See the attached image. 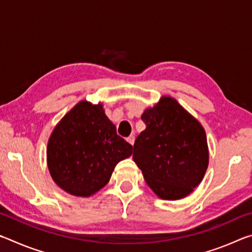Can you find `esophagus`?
Wrapping results in <instances>:
<instances>
[{
    "instance_id": "obj_1",
    "label": "esophagus",
    "mask_w": 252,
    "mask_h": 252,
    "mask_svg": "<svg viewBox=\"0 0 252 252\" xmlns=\"http://www.w3.org/2000/svg\"><path fill=\"white\" fill-rule=\"evenodd\" d=\"M126 141L129 142L130 144H132V146H133V143H134V136H133V135L127 136V138H126Z\"/></svg>"
}]
</instances>
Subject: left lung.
Segmentation results:
<instances>
[{
	"instance_id": "1",
	"label": "left lung",
	"mask_w": 252,
	"mask_h": 252,
	"mask_svg": "<svg viewBox=\"0 0 252 252\" xmlns=\"http://www.w3.org/2000/svg\"><path fill=\"white\" fill-rule=\"evenodd\" d=\"M133 160L144 180L164 200L187 197L201 182L209 162L206 132L178 102L163 96L142 114Z\"/></svg>"
}]
</instances>
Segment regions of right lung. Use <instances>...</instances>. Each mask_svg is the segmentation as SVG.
I'll use <instances>...</instances> for the list:
<instances>
[{
    "label": "right lung",
    "instance_id": "right-lung-1",
    "mask_svg": "<svg viewBox=\"0 0 252 252\" xmlns=\"http://www.w3.org/2000/svg\"><path fill=\"white\" fill-rule=\"evenodd\" d=\"M46 153L57 185L89 197L109 182L118 162L132 155V146L117 134L101 104L82 101L55 126Z\"/></svg>",
    "mask_w": 252,
    "mask_h": 252
}]
</instances>
